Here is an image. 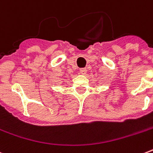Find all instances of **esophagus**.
<instances>
[{
  "label": "esophagus",
  "mask_w": 153,
  "mask_h": 153,
  "mask_svg": "<svg viewBox=\"0 0 153 153\" xmlns=\"http://www.w3.org/2000/svg\"><path fill=\"white\" fill-rule=\"evenodd\" d=\"M86 72H87V70L86 68H82V69H80V73L82 74H86Z\"/></svg>",
  "instance_id": "obj_1"
}]
</instances>
